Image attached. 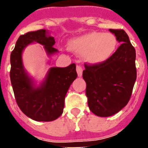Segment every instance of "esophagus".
I'll list each match as a JSON object with an SVG mask.
<instances>
[{
    "mask_svg": "<svg viewBox=\"0 0 148 148\" xmlns=\"http://www.w3.org/2000/svg\"><path fill=\"white\" fill-rule=\"evenodd\" d=\"M76 71H77V76H78V77H82V71H83L82 66H77Z\"/></svg>",
    "mask_w": 148,
    "mask_h": 148,
    "instance_id": "obj_1",
    "label": "esophagus"
}]
</instances>
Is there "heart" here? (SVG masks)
Segmentation results:
<instances>
[{
  "label": "heart",
  "instance_id": "heart-1",
  "mask_svg": "<svg viewBox=\"0 0 148 148\" xmlns=\"http://www.w3.org/2000/svg\"><path fill=\"white\" fill-rule=\"evenodd\" d=\"M117 47V39L111 33L93 32L74 38L68 42V48L82 56L90 65L101 64L111 58Z\"/></svg>",
  "mask_w": 148,
  "mask_h": 148
}]
</instances>
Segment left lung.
<instances>
[{"mask_svg":"<svg viewBox=\"0 0 148 148\" xmlns=\"http://www.w3.org/2000/svg\"><path fill=\"white\" fill-rule=\"evenodd\" d=\"M121 46L101 64L87 66L82 73L90 111L107 117L117 113L128 102L136 80V50L124 30L109 29Z\"/></svg>","mask_w":148,"mask_h":148,"instance_id":"1","label":"left lung"}]
</instances>
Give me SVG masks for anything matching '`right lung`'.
Instances as JSON below:
<instances>
[{
	"label": "right lung",
	"mask_w": 148,
	"mask_h": 148,
	"mask_svg": "<svg viewBox=\"0 0 148 148\" xmlns=\"http://www.w3.org/2000/svg\"><path fill=\"white\" fill-rule=\"evenodd\" d=\"M35 42L43 46L48 57L58 52L53 47L55 38L46 29L19 37L10 56V78L15 98L21 111L32 120L55 121L62 113L66 94L77 76L76 66L72 63L66 67H50L45 77L37 84L26 71L23 62L24 49Z\"/></svg>",
	"instance_id": "right-lung-1"
}]
</instances>
